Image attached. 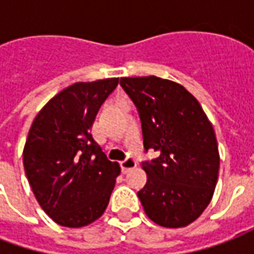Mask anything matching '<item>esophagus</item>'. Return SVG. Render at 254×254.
<instances>
[{"label": "esophagus", "instance_id": "1", "mask_svg": "<svg viewBox=\"0 0 254 254\" xmlns=\"http://www.w3.org/2000/svg\"><path fill=\"white\" fill-rule=\"evenodd\" d=\"M136 166H137V162L133 159V158H127V159L121 162V169L124 173H127L129 170H132Z\"/></svg>", "mask_w": 254, "mask_h": 254}]
</instances>
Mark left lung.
Instances as JSON below:
<instances>
[{
	"mask_svg": "<svg viewBox=\"0 0 254 254\" xmlns=\"http://www.w3.org/2000/svg\"><path fill=\"white\" fill-rule=\"evenodd\" d=\"M137 107L144 148L159 156L143 162L147 184L137 196L152 222L178 229L208 207L218 182V143L200 103L181 84L145 76L122 77Z\"/></svg>",
	"mask_w": 254,
	"mask_h": 254,
	"instance_id": "8db88e82",
	"label": "left lung"
}]
</instances>
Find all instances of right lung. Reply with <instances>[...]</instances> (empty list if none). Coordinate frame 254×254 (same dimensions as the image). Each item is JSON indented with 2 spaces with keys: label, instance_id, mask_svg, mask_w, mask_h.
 Wrapping results in <instances>:
<instances>
[{
  "label": "right lung",
  "instance_id": "1",
  "mask_svg": "<svg viewBox=\"0 0 254 254\" xmlns=\"http://www.w3.org/2000/svg\"><path fill=\"white\" fill-rule=\"evenodd\" d=\"M118 78L74 83L47 102L31 125L23 151L25 176L42 209L65 227H83L107 208L121 169L91 129Z\"/></svg>",
  "mask_w": 254,
  "mask_h": 254
}]
</instances>
